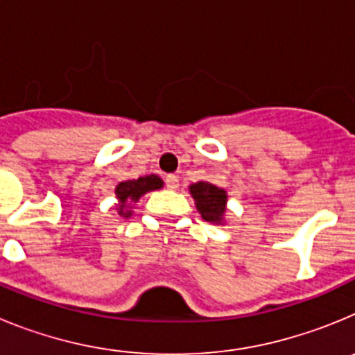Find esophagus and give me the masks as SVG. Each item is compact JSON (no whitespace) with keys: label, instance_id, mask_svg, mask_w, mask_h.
<instances>
[{"label":"esophagus","instance_id":"34e87169","mask_svg":"<svg viewBox=\"0 0 355 355\" xmlns=\"http://www.w3.org/2000/svg\"><path fill=\"white\" fill-rule=\"evenodd\" d=\"M165 184H167L168 190H178V188H180V180H178V175L168 174L167 178H165Z\"/></svg>","mask_w":355,"mask_h":355}]
</instances>
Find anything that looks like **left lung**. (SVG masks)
Listing matches in <instances>:
<instances>
[{"instance_id": "8db88e82", "label": "left lung", "mask_w": 355, "mask_h": 355, "mask_svg": "<svg viewBox=\"0 0 355 355\" xmlns=\"http://www.w3.org/2000/svg\"><path fill=\"white\" fill-rule=\"evenodd\" d=\"M188 192L196 200V208L206 222L224 225L227 213V192L209 181H199L188 187Z\"/></svg>"}]
</instances>
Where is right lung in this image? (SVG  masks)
Here are the masks:
<instances>
[{
	"instance_id": "1",
	"label": "right lung",
	"mask_w": 355,
	"mask_h": 355,
	"mask_svg": "<svg viewBox=\"0 0 355 355\" xmlns=\"http://www.w3.org/2000/svg\"><path fill=\"white\" fill-rule=\"evenodd\" d=\"M163 188V180L156 174H147L139 178V180L122 181L115 187V197H117V213L121 216L133 215V205L139 202L140 197L146 196L147 192L159 190Z\"/></svg>"
}]
</instances>
